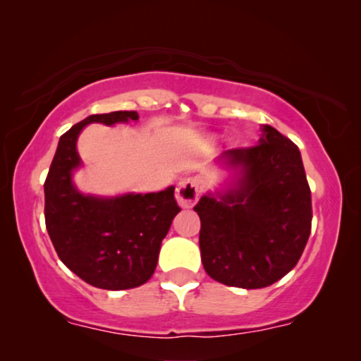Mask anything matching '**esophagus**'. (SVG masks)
Segmentation results:
<instances>
[{"mask_svg":"<svg viewBox=\"0 0 361 361\" xmlns=\"http://www.w3.org/2000/svg\"><path fill=\"white\" fill-rule=\"evenodd\" d=\"M200 197V180L197 177H187L177 184L176 199L182 209H192Z\"/></svg>","mask_w":361,"mask_h":361,"instance_id":"obj_1","label":"esophagus"}]
</instances>
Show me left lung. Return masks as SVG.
I'll return each mask as SVG.
<instances>
[{"mask_svg": "<svg viewBox=\"0 0 361 361\" xmlns=\"http://www.w3.org/2000/svg\"><path fill=\"white\" fill-rule=\"evenodd\" d=\"M261 131L258 146L225 151L215 161L230 179L194 207L204 269L233 288H266L288 274L312 224L299 147L273 126L263 125Z\"/></svg>", "mask_w": 361, "mask_h": 361, "instance_id": "1", "label": "left lung"}]
</instances>
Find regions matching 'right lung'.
<instances>
[{"instance_id":"obj_1","label":"right lung","mask_w":361,"mask_h":361,"mask_svg":"<svg viewBox=\"0 0 361 361\" xmlns=\"http://www.w3.org/2000/svg\"><path fill=\"white\" fill-rule=\"evenodd\" d=\"M137 118L136 111H111L73 125L59 140L44 184L46 228L59 258L78 278L100 289H131L149 281L162 240L180 212L174 185L151 194L103 197L83 194L73 184V172L82 167L77 140L83 128Z\"/></svg>"}]
</instances>
